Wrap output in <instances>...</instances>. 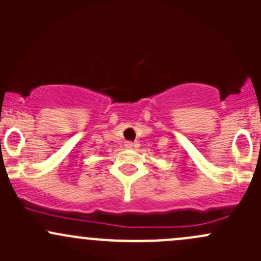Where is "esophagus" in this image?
I'll list each match as a JSON object with an SVG mask.
<instances>
[{"mask_svg":"<svg viewBox=\"0 0 261 261\" xmlns=\"http://www.w3.org/2000/svg\"><path fill=\"white\" fill-rule=\"evenodd\" d=\"M133 146H135V144L131 143V141H126L125 143V147H127V149H130V147H133Z\"/></svg>","mask_w":261,"mask_h":261,"instance_id":"esophagus-1","label":"esophagus"}]
</instances>
